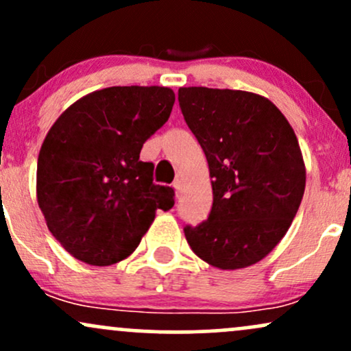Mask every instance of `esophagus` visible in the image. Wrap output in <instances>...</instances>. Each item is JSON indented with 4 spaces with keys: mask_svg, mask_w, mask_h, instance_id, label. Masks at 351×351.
Here are the masks:
<instances>
[{
    "mask_svg": "<svg viewBox=\"0 0 351 351\" xmlns=\"http://www.w3.org/2000/svg\"><path fill=\"white\" fill-rule=\"evenodd\" d=\"M173 186H175L176 193H180L181 189H183V178H176L175 180V184H173Z\"/></svg>",
    "mask_w": 351,
    "mask_h": 351,
    "instance_id": "esophagus-1",
    "label": "esophagus"
}]
</instances>
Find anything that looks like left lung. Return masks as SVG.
Wrapping results in <instances>:
<instances>
[{"mask_svg": "<svg viewBox=\"0 0 351 351\" xmlns=\"http://www.w3.org/2000/svg\"><path fill=\"white\" fill-rule=\"evenodd\" d=\"M178 100L213 178L209 217L184 228L189 247L221 271L249 267L280 243L299 211L307 173L295 132L254 92L180 87Z\"/></svg>", "mask_w": 351, "mask_h": 351, "instance_id": "1", "label": "left lung"}]
</instances>
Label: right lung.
Wrapping results in <instances>:
<instances>
[{
  "mask_svg": "<svg viewBox=\"0 0 351 351\" xmlns=\"http://www.w3.org/2000/svg\"><path fill=\"white\" fill-rule=\"evenodd\" d=\"M175 92L160 86L107 87L69 106L44 138L36 196L52 236L90 265L127 259L155 219L175 204L153 183L143 143L167 122Z\"/></svg>",
  "mask_w": 351,
  "mask_h": 351,
  "instance_id": "add662e5",
  "label": "right lung"
}]
</instances>
